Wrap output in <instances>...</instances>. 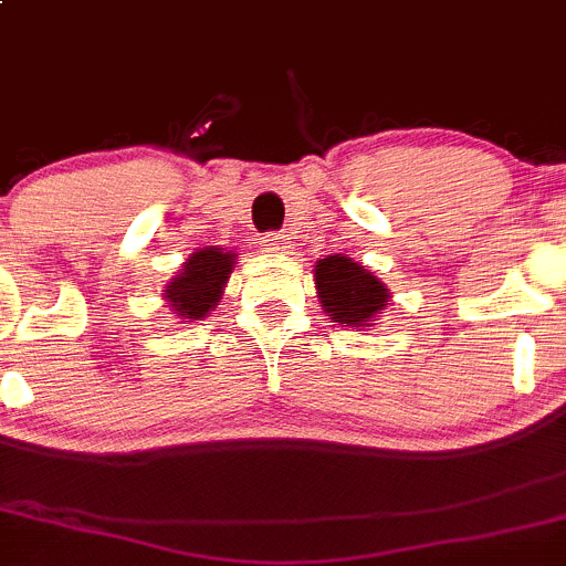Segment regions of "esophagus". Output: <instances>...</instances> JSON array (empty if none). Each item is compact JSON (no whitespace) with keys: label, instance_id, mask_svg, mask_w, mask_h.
I'll return each mask as SVG.
<instances>
[{"label":"esophagus","instance_id":"obj_1","mask_svg":"<svg viewBox=\"0 0 566 566\" xmlns=\"http://www.w3.org/2000/svg\"><path fill=\"white\" fill-rule=\"evenodd\" d=\"M263 249L271 258H284V254H290V249H293V241L282 233H268L263 238Z\"/></svg>","mask_w":566,"mask_h":566}]
</instances>
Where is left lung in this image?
<instances>
[{"label":"left lung","mask_w":566,"mask_h":566,"mask_svg":"<svg viewBox=\"0 0 566 566\" xmlns=\"http://www.w3.org/2000/svg\"><path fill=\"white\" fill-rule=\"evenodd\" d=\"M314 284L331 323L353 331H371L388 308L390 290L363 263L347 254H328L314 265Z\"/></svg>","instance_id":"left-lung-1"}]
</instances>
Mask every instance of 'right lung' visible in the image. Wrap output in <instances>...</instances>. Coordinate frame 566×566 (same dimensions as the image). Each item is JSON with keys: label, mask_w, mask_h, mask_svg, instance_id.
<instances>
[{"label": "right lung", "mask_w": 566, "mask_h": 566, "mask_svg": "<svg viewBox=\"0 0 566 566\" xmlns=\"http://www.w3.org/2000/svg\"><path fill=\"white\" fill-rule=\"evenodd\" d=\"M235 260L233 249L228 252L219 247H203L189 254L187 263L178 268L163 290V301L168 303L170 314L181 323H195L217 312Z\"/></svg>", "instance_id": "obj_1"}]
</instances>
